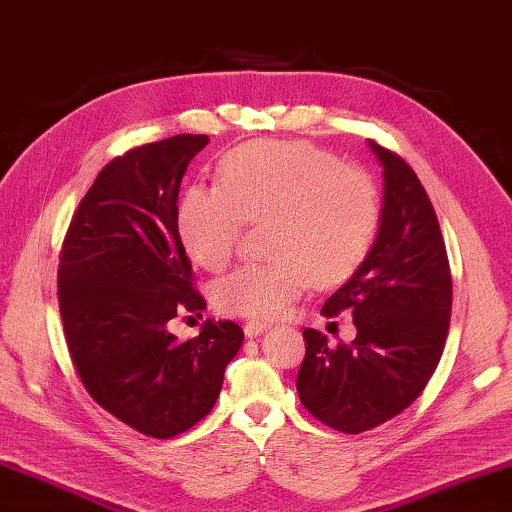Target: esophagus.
Instances as JSON below:
<instances>
[{
  "label": "esophagus",
  "instance_id": "34e87169",
  "mask_svg": "<svg viewBox=\"0 0 512 512\" xmlns=\"http://www.w3.org/2000/svg\"><path fill=\"white\" fill-rule=\"evenodd\" d=\"M242 329H245L247 338H256V335H261L263 331L270 329V324L258 322V320H249V322H245V326H242Z\"/></svg>",
  "mask_w": 512,
  "mask_h": 512
}]
</instances>
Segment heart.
I'll use <instances>...</instances> for the list:
<instances>
[{
	"mask_svg": "<svg viewBox=\"0 0 512 512\" xmlns=\"http://www.w3.org/2000/svg\"><path fill=\"white\" fill-rule=\"evenodd\" d=\"M263 220L274 258L215 283L222 313L272 320L313 283L331 288L349 279L379 231V188L370 172L311 142L258 140L224 158L220 186L195 183L179 206L183 247L211 272L231 263L245 222Z\"/></svg>",
	"mask_w": 512,
	"mask_h": 512,
	"instance_id": "1",
	"label": "heart"
}]
</instances>
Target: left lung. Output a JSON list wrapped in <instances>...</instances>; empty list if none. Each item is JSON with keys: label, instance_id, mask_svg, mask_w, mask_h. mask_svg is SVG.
I'll list each match as a JSON object with an SVG mask.
<instances>
[{"label": "left lung", "instance_id": "1", "mask_svg": "<svg viewBox=\"0 0 512 512\" xmlns=\"http://www.w3.org/2000/svg\"><path fill=\"white\" fill-rule=\"evenodd\" d=\"M383 165V211L370 254L324 301L322 315H354L356 338L326 345L304 331L297 392L315 420L363 433L397 417L422 395L445 351L451 270L445 238L424 186L404 158L370 140Z\"/></svg>", "mask_w": 512, "mask_h": 512}]
</instances>
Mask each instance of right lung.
I'll return each mask as SVG.
<instances>
[{
	"instance_id": "right-lung-1",
	"label": "right lung",
	"mask_w": 512,
	"mask_h": 512,
	"mask_svg": "<svg viewBox=\"0 0 512 512\" xmlns=\"http://www.w3.org/2000/svg\"><path fill=\"white\" fill-rule=\"evenodd\" d=\"M208 136L181 133L113 158L72 215L58 261V308L83 388L117 420L167 440L211 413L245 333L206 320L186 342L167 331L201 315L179 236V188Z\"/></svg>"
}]
</instances>
